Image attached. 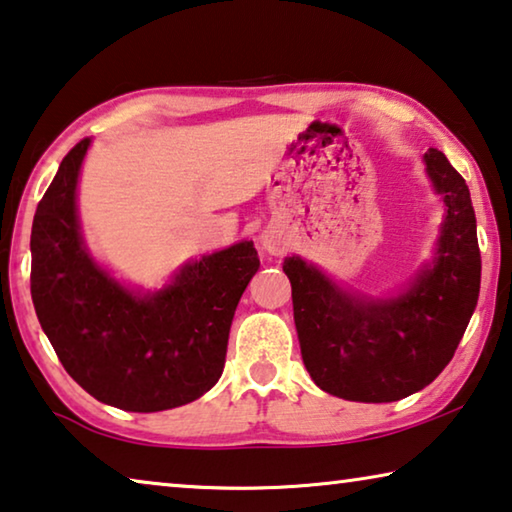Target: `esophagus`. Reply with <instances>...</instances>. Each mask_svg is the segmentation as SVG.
<instances>
[{"label": "esophagus", "mask_w": 512, "mask_h": 512, "mask_svg": "<svg viewBox=\"0 0 512 512\" xmlns=\"http://www.w3.org/2000/svg\"><path fill=\"white\" fill-rule=\"evenodd\" d=\"M261 245H263L265 251H270V254H281L283 247H286V242H283L279 231L267 229V231H263V236H261Z\"/></svg>", "instance_id": "1"}]
</instances>
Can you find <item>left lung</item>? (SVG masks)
Here are the masks:
<instances>
[{"mask_svg": "<svg viewBox=\"0 0 512 512\" xmlns=\"http://www.w3.org/2000/svg\"><path fill=\"white\" fill-rule=\"evenodd\" d=\"M424 163L447 215L433 263L399 297L351 295L299 256L283 263L301 358L329 395L383 404L426 388L454 358L479 301L481 251L469 188L438 149Z\"/></svg>", "mask_w": 512, "mask_h": 512, "instance_id": "left-lung-1", "label": "left lung"}]
</instances>
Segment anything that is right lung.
Here are the masks:
<instances>
[{"label":"right lung","instance_id":"add662e5","mask_svg":"<svg viewBox=\"0 0 512 512\" xmlns=\"http://www.w3.org/2000/svg\"><path fill=\"white\" fill-rule=\"evenodd\" d=\"M77 142L40 199L31 226V299L65 372L108 406L156 413L199 399L224 370L233 313L258 254L238 242L183 265L170 286L140 295L102 270L83 245Z\"/></svg>","mask_w":512,"mask_h":512}]
</instances>
